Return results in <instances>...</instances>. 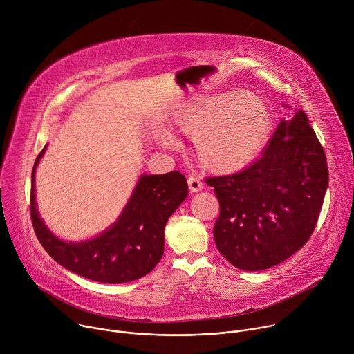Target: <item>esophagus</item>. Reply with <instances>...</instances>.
<instances>
[{
    "instance_id": "34e87169",
    "label": "esophagus",
    "mask_w": 354,
    "mask_h": 354,
    "mask_svg": "<svg viewBox=\"0 0 354 354\" xmlns=\"http://www.w3.org/2000/svg\"><path fill=\"white\" fill-rule=\"evenodd\" d=\"M187 186H189V190H190L192 193L200 192L201 189H203V183H201V180L197 179L196 176H189V178H187Z\"/></svg>"
}]
</instances>
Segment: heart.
Masks as SVG:
<instances>
[{
    "label": "heart",
    "mask_w": 354,
    "mask_h": 354,
    "mask_svg": "<svg viewBox=\"0 0 354 354\" xmlns=\"http://www.w3.org/2000/svg\"><path fill=\"white\" fill-rule=\"evenodd\" d=\"M171 126L186 137H194V156L205 169L232 174L262 153L273 118L261 96L236 89L192 99L174 113ZM158 141L175 147V140L165 131L158 134Z\"/></svg>",
    "instance_id": "obj_1"
}]
</instances>
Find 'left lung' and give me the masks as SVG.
<instances>
[{
    "label": "left lung",
    "instance_id": "left-lung-1",
    "mask_svg": "<svg viewBox=\"0 0 354 354\" xmlns=\"http://www.w3.org/2000/svg\"><path fill=\"white\" fill-rule=\"evenodd\" d=\"M328 179L325 149L307 115L281 120L258 161L206 179L220 203L213 231L220 254L249 272L294 255L317 227Z\"/></svg>",
    "mask_w": 354,
    "mask_h": 354
}]
</instances>
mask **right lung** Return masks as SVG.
Returning <instances> with one entry per match:
<instances>
[{
    "instance_id": "obj_1",
    "label": "right lung",
    "mask_w": 354,
    "mask_h": 354,
    "mask_svg": "<svg viewBox=\"0 0 354 354\" xmlns=\"http://www.w3.org/2000/svg\"><path fill=\"white\" fill-rule=\"evenodd\" d=\"M32 171L30 218L35 234L47 254L63 268L89 280L119 284L137 280L153 270L164 255V228L186 198L185 175L172 171L140 178L119 220L104 234L81 243L56 238L39 217L35 205V169Z\"/></svg>"
}]
</instances>
